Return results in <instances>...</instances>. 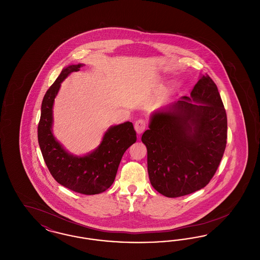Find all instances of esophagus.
I'll use <instances>...</instances> for the list:
<instances>
[{
    "label": "esophagus",
    "mask_w": 260,
    "mask_h": 260,
    "mask_svg": "<svg viewBox=\"0 0 260 260\" xmlns=\"http://www.w3.org/2000/svg\"><path fill=\"white\" fill-rule=\"evenodd\" d=\"M146 127H147V122H146V120H144V119H139V120H137L136 122V124H135V128H136V133H137L138 135L142 134V133L146 129Z\"/></svg>",
    "instance_id": "1"
}]
</instances>
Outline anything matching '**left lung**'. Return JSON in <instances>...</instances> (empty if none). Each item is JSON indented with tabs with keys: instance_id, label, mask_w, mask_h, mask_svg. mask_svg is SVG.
Segmentation results:
<instances>
[{
	"instance_id": "8db88e82",
	"label": "left lung",
	"mask_w": 260,
	"mask_h": 260,
	"mask_svg": "<svg viewBox=\"0 0 260 260\" xmlns=\"http://www.w3.org/2000/svg\"><path fill=\"white\" fill-rule=\"evenodd\" d=\"M226 139L227 116L220 94L210 76H203L191 98L154 113L142 135L151 184L169 198L204 188L218 169Z\"/></svg>"
}]
</instances>
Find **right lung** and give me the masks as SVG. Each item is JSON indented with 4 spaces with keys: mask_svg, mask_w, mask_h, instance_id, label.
<instances>
[{
    "mask_svg": "<svg viewBox=\"0 0 260 260\" xmlns=\"http://www.w3.org/2000/svg\"><path fill=\"white\" fill-rule=\"evenodd\" d=\"M83 64L64 68L47 90L38 124V141L43 158L52 177L62 186L84 195H94L107 190L115 180L125 150L136 141L133 123L111 126L103 136L99 148L85 157L68 154L51 133L52 105L62 81Z\"/></svg>",
    "mask_w": 260,
    "mask_h": 260,
    "instance_id": "1",
    "label": "right lung"
}]
</instances>
